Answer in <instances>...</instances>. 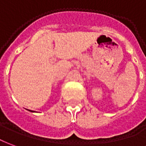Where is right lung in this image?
Returning <instances> with one entry per match:
<instances>
[{
    "label": "right lung",
    "instance_id": "right-lung-1",
    "mask_svg": "<svg viewBox=\"0 0 146 146\" xmlns=\"http://www.w3.org/2000/svg\"><path fill=\"white\" fill-rule=\"evenodd\" d=\"M29 111H31V110H29ZM32 112H33V111H32Z\"/></svg>",
    "mask_w": 146,
    "mask_h": 146
}]
</instances>
